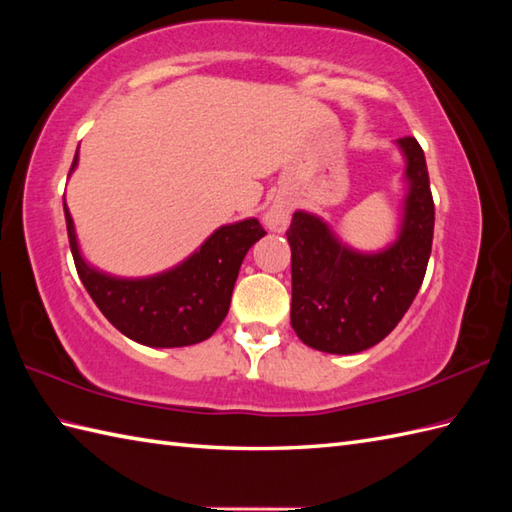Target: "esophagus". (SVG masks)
<instances>
[{
  "instance_id": "esophagus-1",
  "label": "esophagus",
  "mask_w": 512,
  "mask_h": 512,
  "mask_svg": "<svg viewBox=\"0 0 512 512\" xmlns=\"http://www.w3.org/2000/svg\"><path fill=\"white\" fill-rule=\"evenodd\" d=\"M288 220H290V206L288 204H281V202H275L266 211V215H264L266 226L270 228V231H277V233L286 231Z\"/></svg>"
}]
</instances>
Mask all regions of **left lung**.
<instances>
[{
	"instance_id": "8db88e82",
	"label": "left lung",
	"mask_w": 512,
	"mask_h": 512,
	"mask_svg": "<svg viewBox=\"0 0 512 512\" xmlns=\"http://www.w3.org/2000/svg\"><path fill=\"white\" fill-rule=\"evenodd\" d=\"M409 195L394 246L361 255L343 246L319 217L297 211L286 231L292 250L290 323L299 339L328 354H356L380 343L405 317L427 273L436 206L424 151L398 140Z\"/></svg>"
}]
</instances>
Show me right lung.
<instances>
[{
    "instance_id": "right-lung-1",
    "label": "right lung",
    "mask_w": 512,
    "mask_h": 512,
    "mask_svg": "<svg viewBox=\"0 0 512 512\" xmlns=\"http://www.w3.org/2000/svg\"><path fill=\"white\" fill-rule=\"evenodd\" d=\"M76 167V156L70 171ZM70 250L85 290L118 332L149 347L193 345L220 328L248 248L266 231L257 220L228 224L206 239L200 250L149 279H116L83 262L74 224L63 204Z\"/></svg>"
}]
</instances>
